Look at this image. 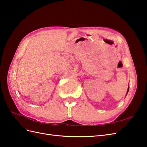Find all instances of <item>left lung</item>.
<instances>
[{
	"label": "left lung",
	"instance_id": "8db88e82",
	"mask_svg": "<svg viewBox=\"0 0 147 147\" xmlns=\"http://www.w3.org/2000/svg\"><path fill=\"white\" fill-rule=\"evenodd\" d=\"M129 88H128V89H127V92H128V91H129Z\"/></svg>",
	"mask_w": 147,
	"mask_h": 147
}]
</instances>
